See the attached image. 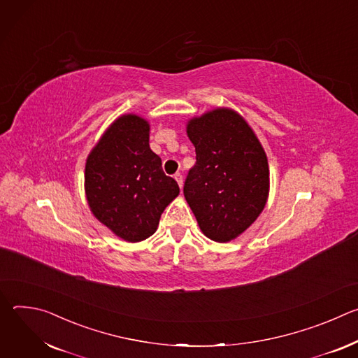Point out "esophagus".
Returning a JSON list of instances; mask_svg holds the SVG:
<instances>
[{"label":"esophagus","instance_id":"34e87169","mask_svg":"<svg viewBox=\"0 0 358 358\" xmlns=\"http://www.w3.org/2000/svg\"><path fill=\"white\" fill-rule=\"evenodd\" d=\"M174 178H176V181L178 182V185H180V188L182 187V174L181 173H177L176 176H174Z\"/></svg>","mask_w":358,"mask_h":358}]
</instances>
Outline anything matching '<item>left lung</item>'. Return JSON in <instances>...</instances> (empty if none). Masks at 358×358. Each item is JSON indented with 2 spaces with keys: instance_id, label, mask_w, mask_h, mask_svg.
Instances as JSON below:
<instances>
[{
  "instance_id": "8db88e82",
  "label": "left lung",
  "mask_w": 358,
  "mask_h": 358,
  "mask_svg": "<svg viewBox=\"0 0 358 358\" xmlns=\"http://www.w3.org/2000/svg\"><path fill=\"white\" fill-rule=\"evenodd\" d=\"M187 134L196 162L187 174L184 196L210 239H235L265 208L269 192L265 151L243 117L229 109L194 117Z\"/></svg>"
}]
</instances>
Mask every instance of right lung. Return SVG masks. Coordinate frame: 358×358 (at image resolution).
<instances>
[{"instance_id":"obj_1","label":"right lung","mask_w":358,"mask_h":358,"mask_svg":"<svg viewBox=\"0 0 358 358\" xmlns=\"http://www.w3.org/2000/svg\"><path fill=\"white\" fill-rule=\"evenodd\" d=\"M148 123L119 117L87 157L85 189L93 215L127 242L156 232L164 208L180 194L148 144Z\"/></svg>"}]
</instances>
